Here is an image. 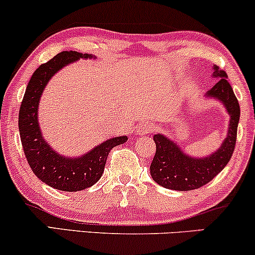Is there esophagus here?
I'll list each match as a JSON object with an SVG mask.
<instances>
[{"instance_id": "34e87169", "label": "esophagus", "mask_w": 255, "mask_h": 255, "mask_svg": "<svg viewBox=\"0 0 255 255\" xmlns=\"http://www.w3.org/2000/svg\"><path fill=\"white\" fill-rule=\"evenodd\" d=\"M151 131H153V124L151 122H143L142 124H139L136 128V131L134 133L137 136H145V134H149Z\"/></svg>"}]
</instances>
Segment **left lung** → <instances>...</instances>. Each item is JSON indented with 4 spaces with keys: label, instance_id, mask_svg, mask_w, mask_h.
I'll use <instances>...</instances> for the list:
<instances>
[{
    "label": "left lung",
    "instance_id": "1",
    "mask_svg": "<svg viewBox=\"0 0 255 255\" xmlns=\"http://www.w3.org/2000/svg\"><path fill=\"white\" fill-rule=\"evenodd\" d=\"M213 77L218 83L206 93L207 99L219 100L229 115L227 136L218 150L208 156L194 157L164 134L153 136L156 153L150 165L152 180L166 189L188 191L203 187L224 170L233 155L240 119V105L225 71L213 67Z\"/></svg>",
    "mask_w": 255,
    "mask_h": 255
}]
</instances>
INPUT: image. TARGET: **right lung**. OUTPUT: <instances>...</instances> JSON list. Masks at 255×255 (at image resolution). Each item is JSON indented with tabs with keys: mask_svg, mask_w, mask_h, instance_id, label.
Wrapping results in <instances>:
<instances>
[{
	"mask_svg": "<svg viewBox=\"0 0 255 255\" xmlns=\"http://www.w3.org/2000/svg\"><path fill=\"white\" fill-rule=\"evenodd\" d=\"M96 59L93 54L66 51L42 64L31 75L18 113V130L24 155L36 177L54 189L80 191L92 187L102 177L112 147L128 140V136L113 137L78 157L60 155L47 143L39 124L40 99L48 81L65 66L80 59Z\"/></svg>",
	"mask_w": 255,
	"mask_h": 255,
	"instance_id": "add662e5",
	"label": "right lung"
}]
</instances>
